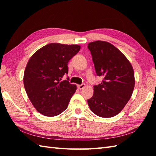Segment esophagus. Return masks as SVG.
Segmentation results:
<instances>
[{"label": "esophagus", "mask_w": 156, "mask_h": 156, "mask_svg": "<svg viewBox=\"0 0 156 156\" xmlns=\"http://www.w3.org/2000/svg\"><path fill=\"white\" fill-rule=\"evenodd\" d=\"M84 87H85V84H78V85H77V88H78L79 90H81V89L84 88Z\"/></svg>", "instance_id": "34e87169"}]
</instances>
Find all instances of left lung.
<instances>
[{"instance_id": "1", "label": "left lung", "mask_w": 156, "mask_h": 156, "mask_svg": "<svg viewBox=\"0 0 156 156\" xmlns=\"http://www.w3.org/2000/svg\"><path fill=\"white\" fill-rule=\"evenodd\" d=\"M98 76L102 82L94 86L93 96L87 100L90 110L98 116L111 118L123 109L135 87L133 69L129 60L108 42L88 44Z\"/></svg>"}]
</instances>
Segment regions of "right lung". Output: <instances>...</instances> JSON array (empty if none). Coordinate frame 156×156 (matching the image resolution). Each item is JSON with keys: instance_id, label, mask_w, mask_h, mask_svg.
Listing matches in <instances>:
<instances>
[{"instance_id": "right-lung-1", "label": "right lung", "mask_w": 156, "mask_h": 156, "mask_svg": "<svg viewBox=\"0 0 156 156\" xmlns=\"http://www.w3.org/2000/svg\"><path fill=\"white\" fill-rule=\"evenodd\" d=\"M77 45L49 44L37 50L26 66L23 83L36 109L46 116H55L66 109L77 87L69 78L68 63L79 51Z\"/></svg>"}]
</instances>
